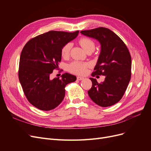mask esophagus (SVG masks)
<instances>
[{
	"label": "esophagus",
	"mask_w": 151,
	"mask_h": 151,
	"mask_svg": "<svg viewBox=\"0 0 151 151\" xmlns=\"http://www.w3.org/2000/svg\"><path fill=\"white\" fill-rule=\"evenodd\" d=\"M77 80L79 81H81L83 80H84L83 77H81V76H77Z\"/></svg>",
	"instance_id": "34e87169"
}]
</instances>
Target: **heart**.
Masks as SVG:
<instances>
[{
	"label": "heart",
	"mask_w": 151,
	"mask_h": 151,
	"mask_svg": "<svg viewBox=\"0 0 151 151\" xmlns=\"http://www.w3.org/2000/svg\"><path fill=\"white\" fill-rule=\"evenodd\" d=\"M79 43L82 46L83 50L87 52L88 51L93 52L95 50V45L94 42L92 40L83 37L79 40ZM71 47V44L70 43H68L63 45L61 49V55L62 58H67L70 51V49ZM89 67V64L86 62H80L75 61L71 62L70 64L68 66V70L71 73L76 74V75H84L86 73L87 68Z\"/></svg>",
	"instance_id": "obj_1"
}]
</instances>
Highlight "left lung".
Returning <instances> with one entry per match:
<instances>
[{"mask_svg":"<svg viewBox=\"0 0 151 151\" xmlns=\"http://www.w3.org/2000/svg\"><path fill=\"white\" fill-rule=\"evenodd\" d=\"M87 37L96 39L101 51L92 76L104 75L99 83L90 78L92 86L88 91L91 100L101 107L112 106L122 99L131 78L132 59L127 47L114 32L105 27L82 30Z\"/></svg>","mask_w":151,"mask_h":151,"instance_id":"left-lung-1","label":"left lung"}]
</instances>
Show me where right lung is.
I'll return each mask as SVG.
<instances>
[{"label": "right lung", "instance_id": "add662e5", "mask_svg": "<svg viewBox=\"0 0 151 151\" xmlns=\"http://www.w3.org/2000/svg\"><path fill=\"white\" fill-rule=\"evenodd\" d=\"M79 31L66 32L51 30L30 40L22 50L18 71L19 80L24 93L30 104L43 111L56 108L65 97L67 84L76 77L65 73L50 79L61 61V49L73 40Z\"/></svg>", "mask_w": 151, "mask_h": 151}]
</instances>
